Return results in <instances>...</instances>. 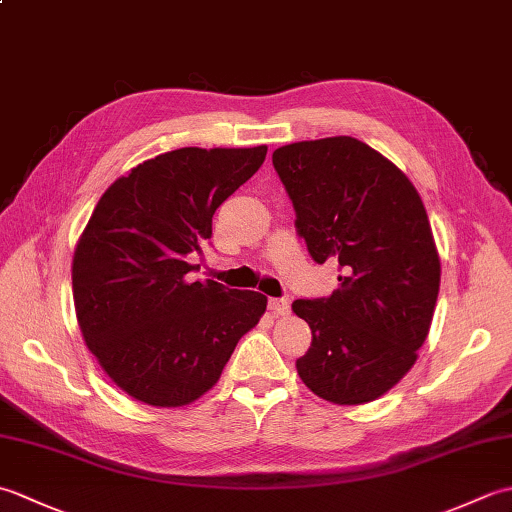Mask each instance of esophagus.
<instances>
[{
    "instance_id": "esophagus-1",
    "label": "esophagus",
    "mask_w": 512,
    "mask_h": 512,
    "mask_svg": "<svg viewBox=\"0 0 512 512\" xmlns=\"http://www.w3.org/2000/svg\"><path fill=\"white\" fill-rule=\"evenodd\" d=\"M268 308L273 310V314H277V317H286V314H290V299L288 297L268 299Z\"/></svg>"
}]
</instances>
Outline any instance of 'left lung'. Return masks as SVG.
Instances as JSON below:
<instances>
[{
	"label": "left lung",
	"mask_w": 512,
	"mask_h": 512,
	"mask_svg": "<svg viewBox=\"0 0 512 512\" xmlns=\"http://www.w3.org/2000/svg\"><path fill=\"white\" fill-rule=\"evenodd\" d=\"M273 165L317 264L343 268L328 299H297L312 343L303 383L334 405H363L418 358L440 290V257L420 195L394 162L352 136L275 149Z\"/></svg>",
	"instance_id": "8db88e82"
}]
</instances>
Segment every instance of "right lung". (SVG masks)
<instances>
[{
    "label": "right lung",
    "instance_id": "add662e5",
    "mask_svg": "<svg viewBox=\"0 0 512 512\" xmlns=\"http://www.w3.org/2000/svg\"><path fill=\"white\" fill-rule=\"evenodd\" d=\"M266 145L182 147L110 184L72 259V295L85 345L103 372L151 407H184L222 376L268 299L213 279L187 281L184 262L228 195L262 167Z\"/></svg>",
    "mask_w": 512,
    "mask_h": 512
}]
</instances>
